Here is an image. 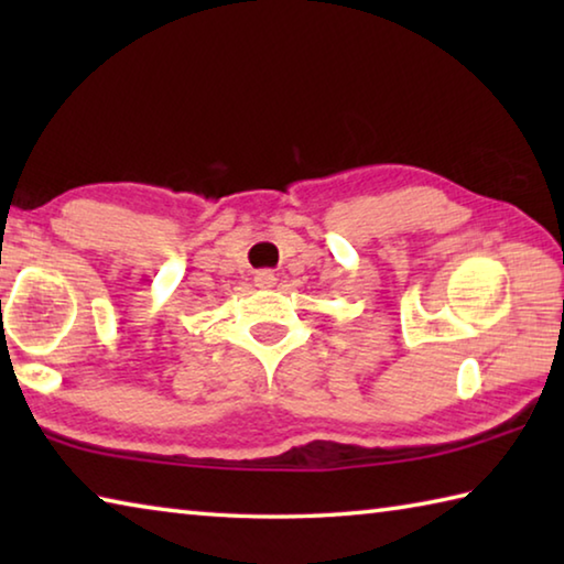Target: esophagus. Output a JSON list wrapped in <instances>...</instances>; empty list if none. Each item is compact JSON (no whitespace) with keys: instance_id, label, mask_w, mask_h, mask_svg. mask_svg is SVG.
Instances as JSON below:
<instances>
[{"instance_id":"esophagus-1","label":"esophagus","mask_w":564,"mask_h":564,"mask_svg":"<svg viewBox=\"0 0 564 564\" xmlns=\"http://www.w3.org/2000/svg\"><path fill=\"white\" fill-rule=\"evenodd\" d=\"M253 281H256V285H259V289H273L275 285V273L273 271H259L253 275Z\"/></svg>"}]
</instances>
